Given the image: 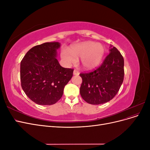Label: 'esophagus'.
<instances>
[{
    "label": "esophagus",
    "mask_w": 150,
    "mask_h": 150,
    "mask_svg": "<svg viewBox=\"0 0 150 150\" xmlns=\"http://www.w3.org/2000/svg\"><path fill=\"white\" fill-rule=\"evenodd\" d=\"M73 74L74 75H79V72L78 71H77V70H74V72H73Z\"/></svg>",
    "instance_id": "1"
}]
</instances>
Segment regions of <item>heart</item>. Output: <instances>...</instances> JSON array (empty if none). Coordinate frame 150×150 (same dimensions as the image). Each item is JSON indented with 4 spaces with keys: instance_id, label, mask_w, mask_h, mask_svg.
Segmentation results:
<instances>
[{
    "instance_id": "obj_1",
    "label": "heart",
    "mask_w": 150,
    "mask_h": 150,
    "mask_svg": "<svg viewBox=\"0 0 150 150\" xmlns=\"http://www.w3.org/2000/svg\"><path fill=\"white\" fill-rule=\"evenodd\" d=\"M104 54L105 48L102 44L87 41L71 47L69 52L63 51L61 57L67 64H74L77 59L81 58L83 69L91 70L101 64Z\"/></svg>"
}]
</instances>
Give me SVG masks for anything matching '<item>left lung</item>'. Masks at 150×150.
Returning <instances> with one entry per match:
<instances>
[{"instance_id": "obj_1", "label": "left lung", "mask_w": 150, "mask_h": 150, "mask_svg": "<svg viewBox=\"0 0 150 150\" xmlns=\"http://www.w3.org/2000/svg\"><path fill=\"white\" fill-rule=\"evenodd\" d=\"M110 48V54L98 69L79 74L83 79L81 96L89 104L98 105L110 101L123 82V57L115 47Z\"/></svg>"}]
</instances>
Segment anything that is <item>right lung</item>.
Wrapping results in <instances>:
<instances>
[{
    "instance_id": "add662e5",
    "label": "right lung",
    "mask_w": 150,
    "mask_h": 150,
    "mask_svg": "<svg viewBox=\"0 0 150 150\" xmlns=\"http://www.w3.org/2000/svg\"><path fill=\"white\" fill-rule=\"evenodd\" d=\"M59 42H45L31 48L21 62V86L30 100L52 105L61 98L73 69L62 67L57 59Z\"/></svg>"
}]
</instances>
